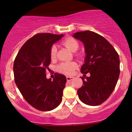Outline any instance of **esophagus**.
<instances>
[{
	"label": "esophagus",
	"instance_id": "34e87169",
	"mask_svg": "<svg viewBox=\"0 0 132 132\" xmlns=\"http://www.w3.org/2000/svg\"><path fill=\"white\" fill-rule=\"evenodd\" d=\"M66 79H67V81H71V80H72L73 79V77L67 76V77H66Z\"/></svg>",
	"mask_w": 132,
	"mask_h": 132
}]
</instances>
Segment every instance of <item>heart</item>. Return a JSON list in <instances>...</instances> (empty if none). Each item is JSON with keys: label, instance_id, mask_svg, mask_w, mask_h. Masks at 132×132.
Returning <instances> with one entry per match:
<instances>
[{"label": "heart", "instance_id": "1", "mask_svg": "<svg viewBox=\"0 0 132 132\" xmlns=\"http://www.w3.org/2000/svg\"><path fill=\"white\" fill-rule=\"evenodd\" d=\"M62 44L64 46L71 50L73 52H75L77 50L79 47V43L76 39L73 38H67L62 41ZM57 55V47L55 45L51 46L50 50V57L51 59H55ZM75 55L78 56L80 54L75 52ZM77 64L74 61L70 62H63L59 64L56 66V70L61 73L65 75H72L73 73L75 70L77 68Z\"/></svg>", "mask_w": 132, "mask_h": 132}]
</instances>
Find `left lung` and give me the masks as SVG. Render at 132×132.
I'll list each match as a JSON object with an SVG mask.
<instances>
[{
  "instance_id": "left-lung-1",
  "label": "left lung",
  "mask_w": 132,
  "mask_h": 132,
  "mask_svg": "<svg viewBox=\"0 0 132 132\" xmlns=\"http://www.w3.org/2000/svg\"><path fill=\"white\" fill-rule=\"evenodd\" d=\"M74 38L84 43L86 57L80 71L83 85L77 91L85 104L96 106L105 102L119 78V57L112 45L102 36L90 30L77 32ZM89 72L90 77H86Z\"/></svg>"
}]
</instances>
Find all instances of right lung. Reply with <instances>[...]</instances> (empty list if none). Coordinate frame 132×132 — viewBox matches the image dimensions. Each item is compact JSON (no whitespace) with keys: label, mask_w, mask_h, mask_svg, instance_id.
<instances>
[{"label":"right lung","mask_w":132,"mask_h":132,"mask_svg":"<svg viewBox=\"0 0 132 132\" xmlns=\"http://www.w3.org/2000/svg\"><path fill=\"white\" fill-rule=\"evenodd\" d=\"M63 34L38 33L23 44L13 64L14 82L24 99L37 110L50 111L62 101L66 78L54 75L53 80L46 78L49 71L52 45Z\"/></svg>","instance_id":"right-lung-1"}]
</instances>
